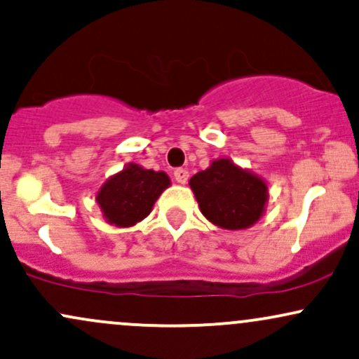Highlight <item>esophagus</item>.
Wrapping results in <instances>:
<instances>
[{
	"label": "esophagus",
	"instance_id": "obj_1",
	"mask_svg": "<svg viewBox=\"0 0 359 359\" xmlns=\"http://www.w3.org/2000/svg\"><path fill=\"white\" fill-rule=\"evenodd\" d=\"M174 177L179 184H185L189 180V170L187 168H175Z\"/></svg>",
	"mask_w": 359,
	"mask_h": 359
}]
</instances>
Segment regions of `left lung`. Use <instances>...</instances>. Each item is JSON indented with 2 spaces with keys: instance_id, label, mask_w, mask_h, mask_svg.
I'll list each match as a JSON object with an SVG mask.
<instances>
[{
  "instance_id": "left-lung-1",
  "label": "left lung",
  "mask_w": 359,
  "mask_h": 359,
  "mask_svg": "<svg viewBox=\"0 0 359 359\" xmlns=\"http://www.w3.org/2000/svg\"><path fill=\"white\" fill-rule=\"evenodd\" d=\"M201 212L222 229H245L253 226L269 199V187L259 177L234 165L231 160H214L211 167L192 177Z\"/></svg>"
}]
</instances>
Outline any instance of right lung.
<instances>
[{
	"label": "right lung",
	"instance_id": "obj_1",
	"mask_svg": "<svg viewBox=\"0 0 359 359\" xmlns=\"http://www.w3.org/2000/svg\"><path fill=\"white\" fill-rule=\"evenodd\" d=\"M168 185L170 179L165 172L147 170L137 163H130L106 180L96 201L106 221L119 228H130L145 219Z\"/></svg>",
	"mask_w": 359,
	"mask_h": 359
}]
</instances>
